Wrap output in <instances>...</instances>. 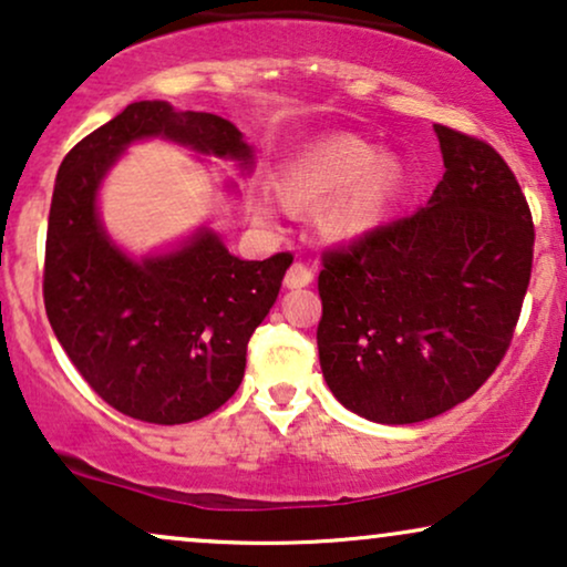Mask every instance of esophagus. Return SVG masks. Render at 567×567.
<instances>
[{"label":"esophagus","instance_id":"34e87169","mask_svg":"<svg viewBox=\"0 0 567 567\" xmlns=\"http://www.w3.org/2000/svg\"><path fill=\"white\" fill-rule=\"evenodd\" d=\"M312 278H315L312 268L307 266V262L297 260L289 270H286V278H284V281H286V286H289V289H301V286H310V284H312Z\"/></svg>","mask_w":567,"mask_h":567}]
</instances>
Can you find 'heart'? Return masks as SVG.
I'll return each instance as SVG.
<instances>
[{
    "instance_id": "b5f03b06",
    "label": "heart",
    "mask_w": 567,
    "mask_h": 567,
    "mask_svg": "<svg viewBox=\"0 0 567 567\" xmlns=\"http://www.w3.org/2000/svg\"><path fill=\"white\" fill-rule=\"evenodd\" d=\"M401 168L380 158L374 145L351 135L328 137L299 151L278 176V195L291 208H318L330 237H357L378 224L399 187Z\"/></svg>"
}]
</instances>
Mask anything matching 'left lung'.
<instances>
[{
	"instance_id": "left-lung-1",
	"label": "left lung",
	"mask_w": 567,
	"mask_h": 567,
	"mask_svg": "<svg viewBox=\"0 0 567 567\" xmlns=\"http://www.w3.org/2000/svg\"><path fill=\"white\" fill-rule=\"evenodd\" d=\"M445 174L427 208L322 252L320 367L343 406L414 424L472 399L511 347L534 220L484 140L435 124Z\"/></svg>"
}]
</instances>
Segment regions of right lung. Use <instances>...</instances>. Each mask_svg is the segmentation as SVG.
Segmentation results:
<instances>
[{"label":"right lung","mask_w":567,"mask_h":567,"mask_svg":"<svg viewBox=\"0 0 567 567\" xmlns=\"http://www.w3.org/2000/svg\"><path fill=\"white\" fill-rule=\"evenodd\" d=\"M168 137L249 164L231 122L137 101L80 140L59 166L49 210L43 305L87 385L109 406L151 424H185L237 393L247 343L281 289L291 252L239 260L213 231L179 252L135 262L101 229L95 193L140 137Z\"/></svg>","instance_id":"1"}]
</instances>
